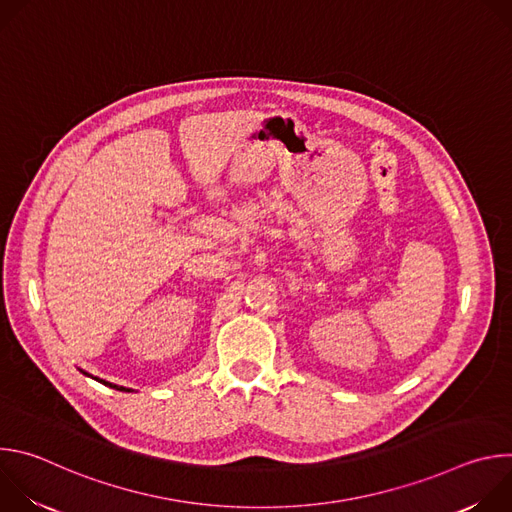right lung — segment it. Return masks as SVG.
Listing matches in <instances>:
<instances>
[{
	"label": "right lung",
	"mask_w": 512,
	"mask_h": 512,
	"mask_svg": "<svg viewBox=\"0 0 512 512\" xmlns=\"http://www.w3.org/2000/svg\"><path fill=\"white\" fill-rule=\"evenodd\" d=\"M83 375H87V377H91V379H95V381H99V383H103L105 387H111V389H117V391H123V393H133V389H129V387H121V385H115V383H109V381H105V379H99V377H93V375H89L87 371H83V369H79Z\"/></svg>",
	"instance_id": "add662e5"
}]
</instances>
